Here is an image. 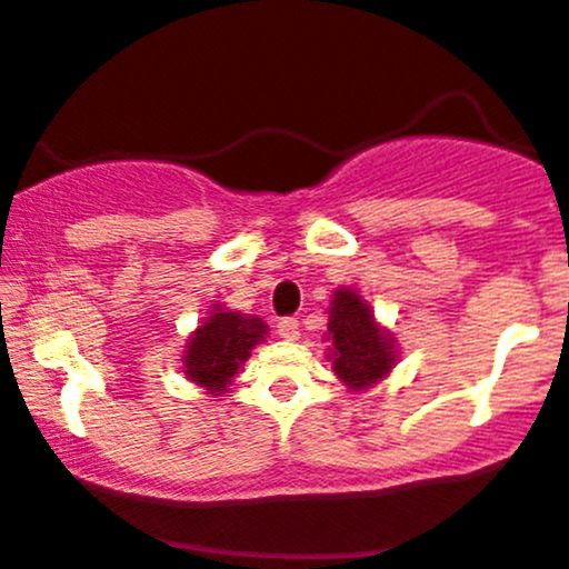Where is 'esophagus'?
Masks as SVG:
<instances>
[{
	"label": "esophagus",
	"instance_id": "34e87169",
	"mask_svg": "<svg viewBox=\"0 0 569 569\" xmlns=\"http://www.w3.org/2000/svg\"><path fill=\"white\" fill-rule=\"evenodd\" d=\"M278 333L283 336L286 341H295L300 339V322H297V317H283L278 322Z\"/></svg>",
	"mask_w": 569,
	"mask_h": 569
}]
</instances>
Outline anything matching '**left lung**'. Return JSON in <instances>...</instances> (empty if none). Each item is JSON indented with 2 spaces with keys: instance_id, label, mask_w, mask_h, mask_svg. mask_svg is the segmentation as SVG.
Instances as JSON below:
<instances>
[{
  "instance_id": "8db88e82",
  "label": "left lung",
  "mask_w": 569,
  "mask_h": 569,
  "mask_svg": "<svg viewBox=\"0 0 569 569\" xmlns=\"http://www.w3.org/2000/svg\"><path fill=\"white\" fill-rule=\"evenodd\" d=\"M328 319V339L333 341V372L350 389H367L395 367V347L375 325L369 306L352 289L333 295Z\"/></svg>"
}]
</instances>
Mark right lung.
Instances as JSON below:
<instances>
[{
  "label": "right lung",
  "instance_id": "1",
  "mask_svg": "<svg viewBox=\"0 0 569 569\" xmlns=\"http://www.w3.org/2000/svg\"><path fill=\"white\" fill-rule=\"evenodd\" d=\"M267 325L258 317H241L236 311L213 308L211 317L197 328L186 350V375L194 383L206 386L211 395H222L230 386L241 363L250 358V350L263 341Z\"/></svg>",
  "mask_w": 569,
  "mask_h": 569
}]
</instances>
